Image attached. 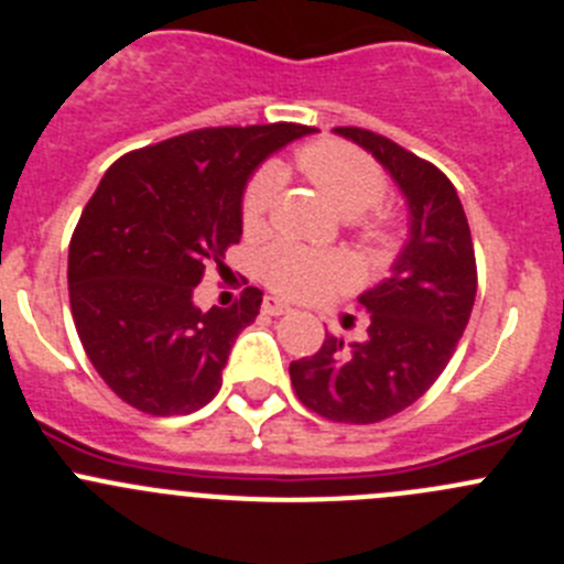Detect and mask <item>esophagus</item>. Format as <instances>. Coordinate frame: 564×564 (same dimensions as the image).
Returning <instances> with one entry per match:
<instances>
[{"mask_svg":"<svg viewBox=\"0 0 564 564\" xmlns=\"http://www.w3.org/2000/svg\"><path fill=\"white\" fill-rule=\"evenodd\" d=\"M262 313H265V315H285V313H291V307H288L282 299L268 296L265 302H262Z\"/></svg>","mask_w":564,"mask_h":564,"instance_id":"esophagus-1","label":"esophagus"}]
</instances>
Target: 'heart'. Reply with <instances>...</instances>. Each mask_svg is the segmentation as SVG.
Listing matches in <instances>:
<instances>
[{"label": "heart", "mask_w": 564, "mask_h": 564, "mask_svg": "<svg viewBox=\"0 0 564 564\" xmlns=\"http://www.w3.org/2000/svg\"><path fill=\"white\" fill-rule=\"evenodd\" d=\"M296 165L324 198L343 216H354V229L373 249H390L399 238V213L384 205L388 174L362 149L346 141H313L296 152ZM276 176L257 171L240 196V224L246 232H260L268 224ZM260 276L273 293L288 299H321L351 282L354 268L337 251H318L307 246L279 243L260 254Z\"/></svg>", "instance_id": "b5f03b06"}]
</instances>
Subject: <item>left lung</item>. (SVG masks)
Returning a JSON list of instances; mask_svg holds the SVG:
<instances>
[{
  "label": "left lung",
  "mask_w": 564,
  "mask_h": 564,
  "mask_svg": "<svg viewBox=\"0 0 564 564\" xmlns=\"http://www.w3.org/2000/svg\"><path fill=\"white\" fill-rule=\"evenodd\" d=\"M373 154L410 205V240L382 285L359 296L368 337H326L291 362L310 412L335 423H379L415 404L457 351L476 299V254L457 187L437 165L362 127H335Z\"/></svg>",
  "instance_id": "8db88e82"
}]
</instances>
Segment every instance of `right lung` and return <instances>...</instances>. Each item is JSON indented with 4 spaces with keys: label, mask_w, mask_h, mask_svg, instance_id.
Here are the masks:
<instances>
[{
    "label": "right lung",
    "mask_w": 564,
    "mask_h": 564,
    "mask_svg": "<svg viewBox=\"0 0 564 564\" xmlns=\"http://www.w3.org/2000/svg\"><path fill=\"white\" fill-rule=\"evenodd\" d=\"M304 124L205 127L118 158L68 246V299L90 366L147 415H187L221 390L235 337L257 318L260 288L207 313L193 288L240 243L251 171Z\"/></svg>",
    "instance_id": "1"
}]
</instances>
